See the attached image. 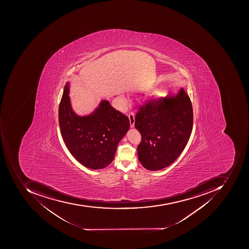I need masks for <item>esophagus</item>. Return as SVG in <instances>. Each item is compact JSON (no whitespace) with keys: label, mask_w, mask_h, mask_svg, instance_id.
<instances>
[{"label":"esophagus","mask_w":249,"mask_h":249,"mask_svg":"<svg viewBox=\"0 0 249 249\" xmlns=\"http://www.w3.org/2000/svg\"><path fill=\"white\" fill-rule=\"evenodd\" d=\"M128 119H129V122H130V126L133 128L135 125V114L133 112L128 113Z\"/></svg>","instance_id":"esophagus-1"}]
</instances>
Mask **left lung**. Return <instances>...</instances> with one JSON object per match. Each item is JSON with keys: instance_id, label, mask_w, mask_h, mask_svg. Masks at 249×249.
I'll return each instance as SVG.
<instances>
[{"instance_id": "1", "label": "left lung", "mask_w": 249, "mask_h": 249, "mask_svg": "<svg viewBox=\"0 0 249 249\" xmlns=\"http://www.w3.org/2000/svg\"><path fill=\"white\" fill-rule=\"evenodd\" d=\"M142 135L138 160L146 169L159 171L171 165L189 142L193 127L190 98L182 88L142 106L135 116Z\"/></svg>"}]
</instances>
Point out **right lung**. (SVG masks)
<instances>
[{"mask_svg":"<svg viewBox=\"0 0 249 249\" xmlns=\"http://www.w3.org/2000/svg\"><path fill=\"white\" fill-rule=\"evenodd\" d=\"M70 83L64 87L59 106L60 133L75 160L90 169L111 164L119 142L129 128L128 117L117 111L107 100H102L88 116L77 115L69 96Z\"/></svg>","mask_w":249,"mask_h":249,"instance_id":"add662e5","label":"right lung"}]
</instances>
